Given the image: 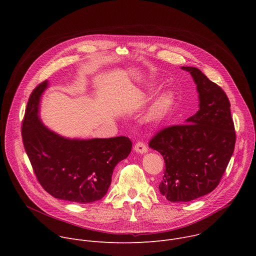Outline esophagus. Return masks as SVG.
I'll return each instance as SVG.
<instances>
[{
  "label": "esophagus",
  "mask_w": 256,
  "mask_h": 256,
  "mask_svg": "<svg viewBox=\"0 0 256 256\" xmlns=\"http://www.w3.org/2000/svg\"><path fill=\"white\" fill-rule=\"evenodd\" d=\"M134 150L136 153H147L148 152V147H147V144H146L144 142H138L134 144Z\"/></svg>",
  "instance_id": "esophagus-1"
}]
</instances>
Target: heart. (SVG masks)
I'll return each mask as SVG.
<instances>
[{
    "instance_id": "heart-1",
    "label": "heart",
    "mask_w": 256,
    "mask_h": 256,
    "mask_svg": "<svg viewBox=\"0 0 256 256\" xmlns=\"http://www.w3.org/2000/svg\"><path fill=\"white\" fill-rule=\"evenodd\" d=\"M175 102V94L171 90L161 92L153 101L148 114L149 120L153 122L162 120L172 109Z\"/></svg>"
}]
</instances>
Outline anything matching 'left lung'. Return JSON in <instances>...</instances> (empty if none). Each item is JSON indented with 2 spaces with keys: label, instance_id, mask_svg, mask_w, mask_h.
<instances>
[{
  "label": "left lung",
  "instance_id": "1",
  "mask_svg": "<svg viewBox=\"0 0 256 256\" xmlns=\"http://www.w3.org/2000/svg\"><path fill=\"white\" fill-rule=\"evenodd\" d=\"M182 70L190 72L196 84L198 112L186 124L160 130L149 142L165 162L159 190L173 202H190L212 192L220 184L236 142L226 93L198 68Z\"/></svg>",
  "mask_w": 256,
  "mask_h": 256
}]
</instances>
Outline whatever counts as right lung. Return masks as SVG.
Returning <instances> with one entry per match:
<instances>
[{
  "mask_svg": "<svg viewBox=\"0 0 256 256\" xmlns=\"http://www.w3.org/2000/svg\"><path fill=\"white\" fill-rule=\"evenodd\" d=\"M48 81L31 92L22 120V140L42 188L56 198L89 204L101 200L112 184L116 165L126 159L132 142L128 136L68 140L38 120L40 98Z\"/></svg>",
  "mask_w": 256,
  "mask_h": 256,
  "instance_id": "add662e5",
  "label": "right lung"
}]
</instances>
